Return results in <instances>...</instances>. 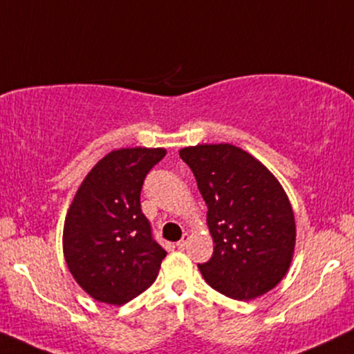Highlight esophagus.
<instances>
[{
	"instance_id": "esophagus-1",
	"label": "esophagus",
	"mask_w": 354,
	"mask_h": 354,
	"mask_svg": "<svg viewBox=\"0 0 354 354\" xmlns=\"http://www.w3.org/2000/svg\"><path fill=\"white\" fill-rule=\"evenodd\" d=\"M188 241H189V234H188V233H185V234H183V238L180 239V241L176 243L178 250H185V248L188 246Z\"/></svg>"
}]
</instances>
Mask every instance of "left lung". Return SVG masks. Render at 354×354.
I'll return each instance as SVG.
<instances>
[{"label": "left lung", "mask_w": 354, "mask_h": 354, "mask_svg": "<svg viewBox=\"0 0 354 354\" xmlns=\"http://www.w3.org/2000/svg\"><path fill=\"white\" fill-rule=\"evenodd\" d=\"M203 200L214 250L198 265L213 290L253 299L283 279L293 258L296 226L278 180L251 154L233 145L183 148Z\"/></svg>", "instance_id": "obj_1"}]
</instances>
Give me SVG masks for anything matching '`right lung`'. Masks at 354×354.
I'll list each match as a JSON object with an SVG mask.
<instances>
[{"mask_svg":"<svg viewBox=\"0 0 354 354\" xmlns=\"http://www.w3.org/2000/svg\"><path fill=\"white\" fill-rule=\"evenodd\" d=\"M161 148L111 151L88 173L66 214L63 248L73 278L91 298L124 304L156 279L166 251L141 211L146 174Z\"/></svg>","mask_w":354,"mask_h":354,"instance_id":"right-lung-1","label":"right lung"}]
</instances>
